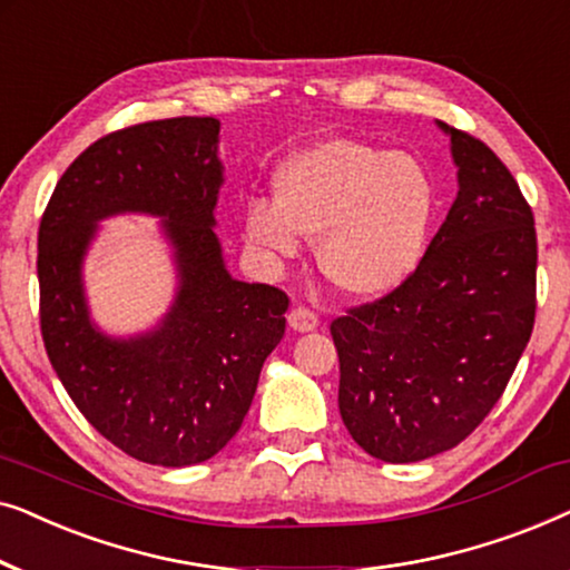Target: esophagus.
<instances>
[{"mask_svg":"<svg viewBox=\"0 0 570 570\" xmlns=\"http://www.w3.org/2000/svg\"><path fill=\"white\" fill-rule=\"evenodd\" d=\"M287 324H291V330L298 332V334L314 332V330H318V316L311 308L298 306V308H293L291 314H287Z\"/></svg>","mask_w":570,"mask_h":570,"instance_id":"esophagus-1","label":"esophagus"}]
</instances>
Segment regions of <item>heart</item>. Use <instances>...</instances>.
I'll use <instances>...</instances> for the list:
<instances>
[{
    "instance_id": "1",
    "label": "heart",
    "mask_w": 570,
    "mask_h": 570,
    "mask_svg": "<svg viewBox=\"0 0 570 570\" xmlns=\"http://www.w3.org/2000/svg\"><path fill=\"white\" fill-rule=\"evenodd\" d=\"M439 189L417 155L332 137L295 153L275 176V202L246 205V238L275 262L318 240V267L353 298L394 293L423 262Z\"/></svg>"
}]
</instances>
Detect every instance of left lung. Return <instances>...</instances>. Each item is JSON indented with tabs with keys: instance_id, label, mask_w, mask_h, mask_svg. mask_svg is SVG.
I'll return each instance as SVG.
<instances>
[{
	"instance_id": "8db88e82",
	"label": "left lung",
	"mask_w": 570,
	"mask_h": 570,
	"mask_svg": "<svg viewBox=\"0 0 570 570\" xmlns=\"http://www.w3.org/2000/svg\"><path fill=\"white\" fill-rule=\"evenodd\" d=\"M451 139L459 191L407 283L332 322L340 415L357 446L407 464L454 449L501 400L534 326V217L485 142Z\"/></svg>"
}]
</instances>
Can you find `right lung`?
I'll return each mask as SVG.
<instances>
[{
    "label": "right lung",
    "mask_w": 570,
    "mask_h": 570,
    "mask_svg": "<svg viewBox=\"0 0 570 570\" xmlns=\"http://www.w3.org/2000/svg\"><path fill=\"white\" fill-rule=\"evenodd\" d=\"M217 142L213 116L100 137L59 178L38 230L41 334L53 371L88 423L147 464L215 456L238 433L285 334L287 295L225 267ZM129 212L161 217L177 295L153 331L114 338L91 322L81 267L97 223Z\"/></svg>",
    "instance_id": "right-lung-1"
}]
</instances>
